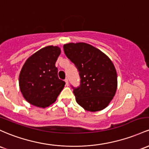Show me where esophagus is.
I'll return each instance as SVG.
<instances>
[{"label": "esophagus", "instance_id": "34e87169", "mask_svg": "<svg viewBox=\"0 0 149 149\" xmlns=\"http://www.w3.org/2000/svg\"><path fill=\"white\" fill-rule=\"evenodd\" d=\"M64 81H65V82H66V85L67 86H68V78H66V79H65Z\"/></svg>", "mask_w": 149, "mask_h": 149}]
</instances>
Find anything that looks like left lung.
I'll return each mask as SVG.
<instances>
[{"mask_svg": "<svg viewBox=\"0 0 149 149\" xmlns=\"http://www.w3.org/2000/svg\"><path fill=\"white\" fill-rule=\"evenodd\" d=\"M63 51L79 72L80 86H71L77 103L91 112L105 108L117 87V72L111 60L100 50L83 42L64 45Z\"/></svg>", "mask_w": 149, "mask_h": 149, "instance_id": "obj_1", "label": "left lung"}]
</instances>
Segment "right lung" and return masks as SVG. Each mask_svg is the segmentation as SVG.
Wrapping results in <instances>:
<instances>
[{
	"label": "right lung",
	"instance_id": "right-lung-1",
	"mask_svg": "<svg viewBox=\"0 0 149 149\" xmlns=\"http://www.w3.org/2000/svg\"><path fill=\"white\" fill-rule=\"evenodd\" d=\"M60 54L59 47L48 46L25 61L19 73V85L29 103L45 108L56 101L66 84L58 78V68L55 66Z\"/></svg>",
	"mask_w": 149,
	"mask_h": 149
}]
</instances>
